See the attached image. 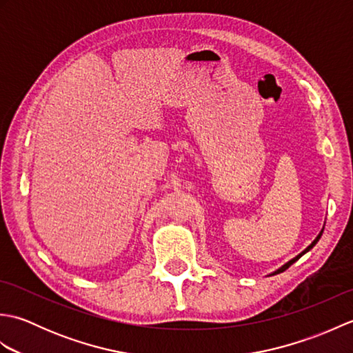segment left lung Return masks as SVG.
<instances>
[{
    "mask_svg": "<svg viewBox=\"0 0 353 353\" xmlns=\"http://www.w3.org/2000/svg\"><path fill=\"white\" fill-rule=\"evenodd\" d=\"M321 234H323V230H321V232H320V234H319V236H317V238H316V239H314V241H312V243H311V245H308V247H306V249H305V250H303V252H302V253H301V254H297V256H296V258H294V259H291V261H290V262H287V264H285V265H282V267H281V268H279V270H276V272H274V273H273V274H277V273H282V272H285V270H287V268H288V267H290V265H292V264H294V262H296V261H297V259H299V258H301V256H302V254H305V253H306V252H310V250H311V249H312V247H314V245H316V244H317V241H319V239H320V236H321Z\"/></svg>",
    "mask_w": 353,
    "mask_h": 353,
    "instance_id": "1",
    "label": "left lung"
}]
</instances>
